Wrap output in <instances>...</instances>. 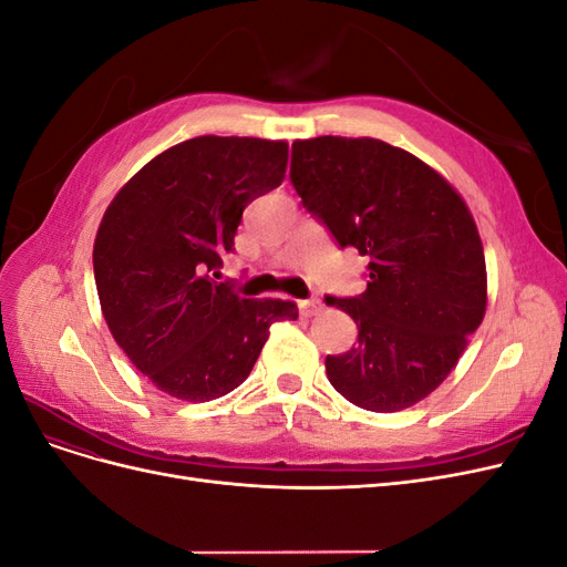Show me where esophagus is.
Listing matches in <instances>:
<instances>
[{"label": "esophagus", "instance_id": "1", "mask_svg": "<svg viewBox=\"0 0 567 567\" xmlns=\"http://www.w3.org/2000/svg\"><path fill=\"white\" fill-rule=\"evenodd\" d=\"M300 312L305 317H315L321 312V300H302L300 302Z\"/></svg>", "mask_w": 567, "mask_h": 567}]
</instances>
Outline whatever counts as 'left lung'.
<instances>
[{
	"mask_svg": "<svg viewBox=\"0 0 567 567\" xmlns=\"http://www.w3.org/2000/svg\"><path fill=\"white\" fill-rule=\"evenodd\" d=\"M290 182L340 248L369 257L362 296H326L359 329L352 350L326 357V375L362 409L414 406L485 317V252L468 205L431 165L371 136L293 142Z\"/></svg>",
	"mask_w": 567,
	"mask_h": 567,
	"instance_id": "left-lung-1",
	"label": "left lung"
}]
</instances>
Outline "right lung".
Segmentation results:
<instances>
[{"label":"right lung","mask_w":567,"mask_h":567,"mask_svg":"<svg viewBox=\"0 0 567 567\" xmlns=\"http://www.w3.org/2000/svg\"><path fill=\"white\" fill-rule=\"evenodd\" d=\"M288 144L196 136L146 163L111 200L94 241L101 312L158 390L210 402L241 385L290 300L234 293L210 271L234 250L246 205L286 177Z\"/></svg>","instance_id":"1"}]
</instances>
